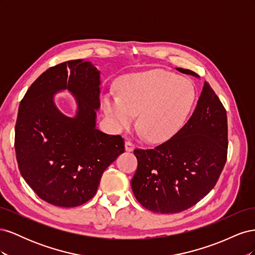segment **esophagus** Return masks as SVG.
<instances>
[{"instance_id": "1", "label": "esophagus", "mask_w": 255, "mask_h": 255, "mask_svg": "<svg viewBox=\"0 0 255 255\" xmlns=\"http://www.w3.org/2000/svg\"><path fill=\"white\" fill-rule=\"evenodd\" d=\"M134 149H135V144L132 141L127 140L126 141V151L127 152H132Z\"/></svg>"}]
</instances>
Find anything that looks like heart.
<instances>
[{
  "mask_svg": "<svg viewBox=\"0 0 255 255\" xmlns=\"http://www.w3.org/2000/svg\"><path fill=\"white\" fill-rule=\"evenodd\" d=\"M192 84L164 70L130 74L123 80L120 97L107 96L104 110L114 127L137 125L151 142H164L177 133L195 102Z\"/></svg>",
  "mask_w": 255,
  "mask_h": 255,
  "instance_id": "1",
  "label": "heart"
}]
</instances>
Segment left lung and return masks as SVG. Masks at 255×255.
<instances>
[{
	"label": "left lung",
	"instance_id": "left-lung-1",
	"mask_svg": "<svg viewBox=\"0 0 255 255\" xmlns=\"http://www.w3.org/2000/svg\"><path fill=\"white\" fill-rule=\"evenodd\" d=\"M185 74L198 76L187 69ZM227 111L207 82L185 126L154 149H135L132 189L144 208L175 214L197 204L217 183L228 155Z\"/></svg>",
	"mask_w": 255,
	"mask_h": 255
}]
</instances>
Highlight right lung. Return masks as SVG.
I'll return each mask as SVG.
<instances>
[{"mask_svg":"<svg viewBox=\"0 0 255 255\" xmlns=\"http://www.w3.org/2000/svg\"><path fill=\"white\" fill-rule=\"evenodd\" d=\"M68 89L78 102L74 119L52 101ZM100 72L89 61L51 67L28 88L19 106L14 150L23 179L36 195L56 206L74 207L96 195L105 169L125 152V139L96 128Z\"/></svg>","mask_w":255,"mask_h":255,"instance_id":"right-lung-1","label":"right lung"}]
</instances>
